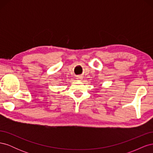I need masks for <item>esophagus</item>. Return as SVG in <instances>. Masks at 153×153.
<instances>
[{
	"instance_id": "34e87169",
	"label": "esophagus",
	"mask_w": 153,
	"mask_h": 153,
	"mask_svg": "<svg viewBox=\"0 0 153 153\" xmlns=\"http://www.w3.org/2000/svg\"><path fill=\"white\" fill-rule=\"evenodd\" d=\"M82 78H83V77L81 76H76V79L78 80H81L82 79Z\"/></svg>"
}]
</instances>
